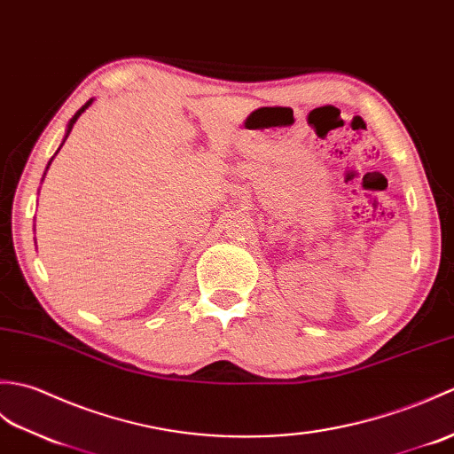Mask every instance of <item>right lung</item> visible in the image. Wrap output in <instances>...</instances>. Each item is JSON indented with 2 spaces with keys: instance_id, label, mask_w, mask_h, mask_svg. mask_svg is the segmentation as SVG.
Here are the masks:
<instances>
[{
  "instance_id": "1",
  "label": "right lung",
  "mask_w": 454,
  "mask_h": 454,
  "mask_svg": "<svg viewBox=\"0 0 454 454\" xmlns=\"http://www.w3.org/2000/svg\"><path fill=\"white\" fill-rule=\"evenodd\" d=\"M90 103H93V98H89V100H87V103H85V105H83L82 108H79V110H77V113L74 114V118H72V120H69V124H67V132H66V137H64V142H66V139H67L69 132H72V128H74V124L77 122V118H79V116H82V114L85 113V110H87V108L90 106ZM64 142H62V145H64ZM62 145H59V147H62ZM58 151H59V149H58ZM58 151H56V153H58ZM54 157H56V155H54ZM54 157H52V159H54ZM52 159H50V160H48V167H50V163H52ZM48 167H46V170H48ZM44 175H46V173H44Z\"/></svg>"
}]
</instances>
